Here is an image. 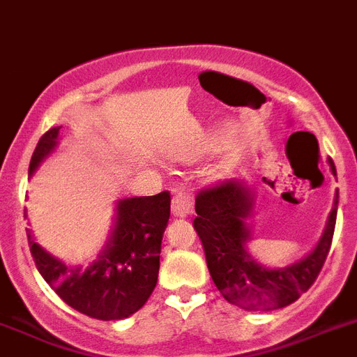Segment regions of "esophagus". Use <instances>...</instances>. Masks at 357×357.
I'll return each instance as SVG.
<instances>
[{"label":"esophagus","instance_id":"34e87169","mask_svg":"<svg viewBox=\"0 0 357 357\" xmlns=\"http://www.w3.org/2000/svg\"><path fill=\"white\" fill-rule=\"evenodd\" d=\"M172 214L176 218H187L192 214V199L185 188H178L172 197Z\"/></svg>","mask_w":357,"mask_h":357}]
</instances>
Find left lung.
<instances>
[{
	"mask_svg": "<svg viewBox=\"0 0 357 357\" xmlns=\"http://www.w3.org/2000/svg\"><path fill=\"white\" fill-rule=\"evenodd\" d=\"M332 174L336 167L328 160ZM340 192L325 230L312 252L283 268H268L248 252L252 230L247 220L254 211V192L247 183L230 179L205 188L196 197L194 229L205 248L206 266L223 298L245 310H275L294 303L310 289L331 250Z\"/></svg>",
	"mask_w": 357,
	"mask_h": 357,
	"instance_id": "8db88e82",
	"label": "left lung"
}]
</instances>
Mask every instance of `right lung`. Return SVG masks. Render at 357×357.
I'll return each instance as SVG.
<instances>
[{
  "mask_svg": "<svg viewBox=\"0 0 357 357\" xmlns=\"http://www.w3.org/2000/svg\"><path fill=\"white\" fill-rule=\"evenodd\" d=\"M59 128L38 142L29 176L38 170L59 143ZM26 218V212H25ZM170 218V194L125 197L116 203L110 238L91 265H67L36 243L26 229L36 268L54 292L77 312L101 321L125 319L137 312L158 283L161 239Z\"/></svg>",
  "mask_w": 357,
  "mask_h": 357,
  "instance_id": "1",
  "label": "right lung"
}]
</instances>
